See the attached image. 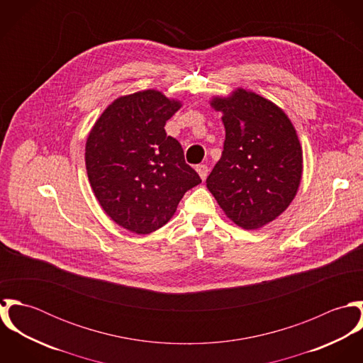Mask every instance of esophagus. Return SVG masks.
<instances>
[{
  "instance_id": "34e87169",
  "label": "esophagus",
  "mask_w": 363,
  "mask_h": 363,
  "mask_svg": "<svg viewBox=\"0 0 363 363\" xmlns=\"http://www.w3.org/2000/svg\"><path fill=\"white\" fill-rule=\"evenodd\" d=\"M196 170H197V173L200 174V177H201V180H206L208 176V167L207 164H199L197 167H196Z\"/></svg>"
}]
</instances>
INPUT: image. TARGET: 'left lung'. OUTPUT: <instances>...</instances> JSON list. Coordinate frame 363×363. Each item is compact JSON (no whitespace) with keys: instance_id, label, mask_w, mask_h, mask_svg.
Segmentation results:
<instances>
[{"instance_id":"obj_1","label":"left lung","mask_w":363,"mask_h":363,"mask_svg":"<svg viewBox=\"0 0 363 363\" xmlns=\"http://www.w3.org/2000/svg\"><path fill=\"white\" fill-rule=\"evenodd\" d=\"M209 104L222 113L225 143L208 190L238 226L262 228L299 190L303 152L296 130L279 106L243 88L212 96Z\"/></svg>"}]
</instances>
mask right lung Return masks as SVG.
Wrapping results in <instances>:
<instances>
[{
  "instance_id": "obj_1",
  "label": "right lung",
  "mask_w": 363,
  "mask_h": 363,
  "mask_svg": "<svg viewBox=\"0 0 363 363\" xmlns=\"http://www.w3.org/2000/svg\"><path fill=\"white\" fill-rule=\"evenodd\" d=\"M182 102L156 89L114 99L85 145L92 191L121 228L148 235L166 225L187 190L201 183L179 141L164 131Z\"/></svg>"
}]
</instances>
